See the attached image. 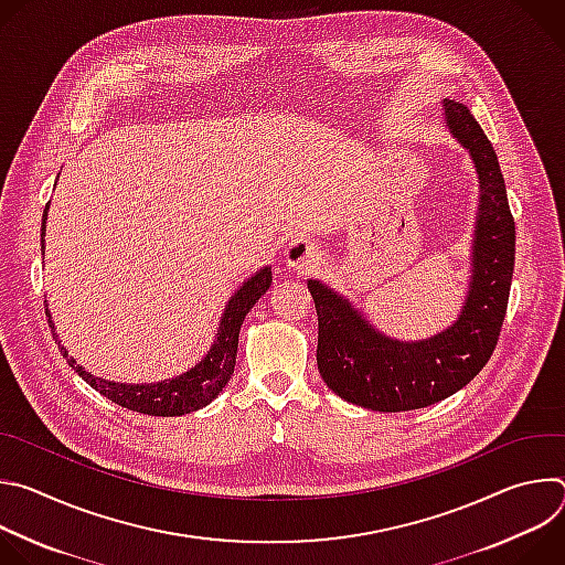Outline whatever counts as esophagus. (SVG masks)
<instances>
[{"label":"esophagus","instance_id":"obj_1","mask_svg":"<svg viewBox=\"0 0 565 565\" xmlns=\"http://www.w3.org/2000/svg\"><path fill=\"white\" fill-rule=\"evenodd\" d=\"M317 257V246L306 238H292L284 248V262L290 268H306Z\"/></svg>","mask_w":565,"mask_h":565}]
</instances>
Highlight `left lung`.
Returning a JSON list of instances; mask_svg holds the SVG:
<instances>
[{"instance_id":"1","label":"left lung","mask_w":565,"mask_h":565,"mask_svg":"<svg viewBox=\"0 0 565 565\" xmlns=\"http://www.w3.org/2000/svg\"><path fill=\"white\" fill-rule=\"evenodd\" d=\"M443 116L469 151L480 192L460 315L431 338L402 342L377 331L338 290L306 281L319 324L317 369L342 399L371 412L423 409L460 391L492 358L508 310L516 232L497 151L465 105L445 100Z\"/></svg>"}]
</instances>
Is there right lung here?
Returning a JSON list of instances; mask_svg holds the SVG:
<instances>
[{
  "mask_svg": "<svg viewBox=\"0 0 565 565\" xmlns=\"http://www.w3.org/2000/svg\"><path fill=\"white\" fill-rule=\"evenodd\" d=\"M46 212H49V203H46L44 216H42V234H40L42 250H44V236H46V216H49ZM270 284H273L270 266H264L259 273H255L250 279L241 284L225 303L214 342H212L210 351L203 355V360L177 377L149 382V384L111 382L105 377H96L79 364H75V360L68 358L66 347H62V342H60V335H57L55 324L51 319L49 303L44 310H46L49 327H51L53 340L57 342L60 353L66 358L68 366L79 377H83L87 384H92V388H96L100 395H105L107 399L116 402L118 407H125L129 412L172 418V416H185L190 412L203 409L225 388V384L230 382V377L234 373V364H236V347H238L241 324H244L246 315L259 301V297L266 295Z\"/></svg>",
  "mask_w": 565,
  "mask_h": 565,
  "instance_id": "add662e5",
  "label": "right lung"
}]
</instances>
